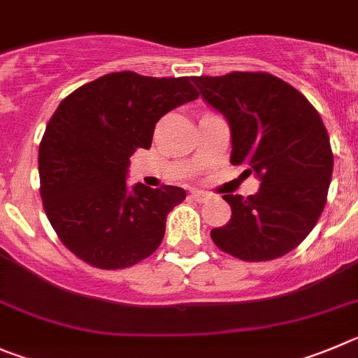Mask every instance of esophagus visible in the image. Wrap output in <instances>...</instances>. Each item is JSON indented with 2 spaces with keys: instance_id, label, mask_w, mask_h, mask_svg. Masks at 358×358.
<instances>
[{
  "instance_id": "obj_1",
  "label": "esophagus",
  "mask_w": 358,
  "mask_h": 358,
  "mask_svg": "<svg viewBox=\"0 0 358 358\" xmlns=\"http://www.w3.org/2000/svg\"><path fill=\"white\" fill-rule=\"evenodd\" d=\"M192 199H193V201H196V202H206V201H209V199H211V193L201 192V189H193Z\"/></svg>"
}]
</instances>
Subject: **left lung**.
Segmentation results:
<instances>
[{
	"instance_id": "left-lung-1",
	"label": "left lung",
	"mask_w": 358,
	"mask_h": 358,
	"mask_svg": "<svg viewBox=\"0 0 358 358\" xmlns=\"http://www.w3.org/2000/svg\"><path fill=\"white\" fill-rule=\"evenodd\" d=\"M206 103L231 126L232 165L261 179L255 195H224L229 224L213 229L216 247L241 261L289 254L317 224L329 195L334 154L316 108L268 72L195 76Z\"/></svg>"
}]
</instances>
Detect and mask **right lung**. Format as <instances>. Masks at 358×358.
I'll list each match as a JSON object with an SVG mask.
<instances>
[{"label":"right lung","mask_w":358,"mask_h":358,"mask_svg":"<svg viewBox=\"0 0 358 358\" xmlns=\"http://www.w3.org/2000/svg\"><path fill=\"white\" fill-rule=\"evenodd\" d=\"M189 78L111 72L69 94L38 147L44 211L62 243L87 264L120 270L162 245L166 215L186 199L177 186L127 188L129 157L149 149L156 122L195 101Z\"/></svg>","instance_id":"1"}]
</instances>
